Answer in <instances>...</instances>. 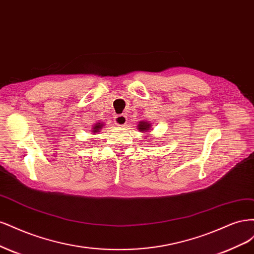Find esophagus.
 Returning a JSON list of instances; mask_svg holds the SVG:
<instances>
[{"mask_svg": "<svg viewBox=\"0 0 254 254\" xmlns=\"http://www.w3.org/2000/svg\"><path fill=\"white\" fill-rule=\"evenodd\" d=\"M114 122L118 127H125L127 122V118L126 115H117L115 119H114Z\"/></svg>", "mask_w": 254, "mask_h": 254, "instance_id": "esophagus-1", "label": "esophagus"}]
</instances>
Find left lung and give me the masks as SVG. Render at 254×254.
Segmentation results:
<instances>
[{"mask_svg":"<svg viewBox=\"0 0 254 254\" xmlns=\"http://www.w3.org/2000/svg\"><path fill=\"white\" fill-rule=\"evenodd\" d=\"M150 127H151V125L146 124V122H144V121L140 122V124H139V126H138V128H139V130H140V132H142V130H148Z\"/></svg>","mask_w":254,"mask_h":254,"instance_id":"1","label":"left lung"}]
</instances>
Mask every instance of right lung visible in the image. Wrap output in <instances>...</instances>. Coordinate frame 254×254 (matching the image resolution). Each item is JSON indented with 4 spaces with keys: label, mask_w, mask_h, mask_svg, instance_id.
Wrapping results in <instances>:
<instances>
[{
    "label": "right lung",
    "mask_w": 254,
    "mask_h": 254,
    "mask_svg": "<svg viewBox=\"0 0 254 254\" xmlns=\"http://www.w3.org/2000/svg\"><path fill=\"white\" fill-rule=\"evenodd\" d=\"M102 127V125L101 124H97L95 127H94V133L96 132H99V129Z\"/></svg>",
    "instance_id": "right-lung-1"
}]
</instances>
